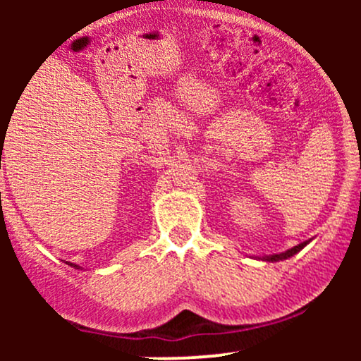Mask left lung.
<instances>
[{
    "instance_id": "left-lung-1",
    "label": "left lung",
    "mask_w": 361,
    "mask_h": 361,
    "mask_svg": "<svg viewBox=\"0 0 361 361\" xmlns=\"http://www.w3.org/2000/svg\"><path fill=\"white\" fill-rule=\"evenodd\" d=\"M312 241V239H309V241H304V243H300V244H297V246H293V247H290V250H287V251H283V252H276V255H264V256H251V258H255V259H259V261H267V263H275V261H283V259H288V258H292L293 255H297V252L299 251H302L304 250L305 246H307V244Z\"/></svg>"
}]
</instances>
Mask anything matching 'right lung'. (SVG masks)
I'll return each mask as SVG.
<instances>
[{
    "mask_svg": "<svg viewBox=\"0 0 361 361\" xmlns=\"http://www.w3.org/2000/svg\"><path fill=\"white\" fill-rule=\"evenodd\" d=\"M1 142H3V140H1ZM66 263H68V264H69V267H73V268H74V270H82V268L80 267V264H74V263H71V261H66Z\"/></svg>",
    "mask_w": 361,
    "mask_h": 361,
    "instance_id": "obj_1",
    "label": "right lung"
}]
</instances>
